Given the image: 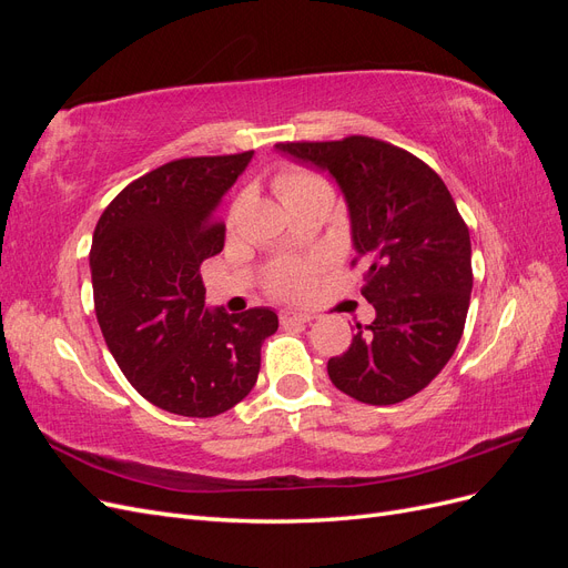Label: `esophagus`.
Masks as SVG:
<instances>
[{"label":"esophagus","mask_w":568,"mask_h":568,"mask_svg":"<svg viewBox=\"0 0 568 568\" xmlns=\"http://www.w3.org/2000/svg\"><path fill=\"white\" fill-rule=\"evenodd\" d=\"M313 317L307 313H298V311H284L282 313V324H305L311 322Z\"/></svg>","instance_id":"34e87169"}]
</instances>
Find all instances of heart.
Listing matches in <instances>:
<instances>
[{
  "instance_id": "obj_1",
  "label": "heart",
  "mask_w": 568,
  "mask_h": 568,
  "mask_svg": "<svg viewBox=\"0 0 568 568\" xmlns=\"http://www.w3.org/2000/svg\"><path fill=\"white\" fill-rule=\"evenodd\" d=\"M315 189H329L320 175L307 173V170H284L274 178V192L282 199L284 205H288L296 196L305 192H315ZM313 280L311 265H296V263H280L267 272V288L274 296L294 298L301 296Z\"/></svg>"
}]
</instances>
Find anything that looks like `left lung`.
Instances as JSON below:
<instances>
[{"mask_svg": "<svg viewBox=\"0 0 568 568\" xmlns=\"http://www.w3.org/2000/svg\"><path fill=\"white\" fill-rule=\"evenodd\" d=\"M274 149L326 170L348 203L355 263L372 324L329 359L332 384L367 405H395L448 365L471 296L469 227L443 180L409 151L374 136L282 142Z\"/></svg>", "mask_w": 568, "mask_h": 568, "instance_id": "left-lung-1", "label": "left lung"}]
</instances>
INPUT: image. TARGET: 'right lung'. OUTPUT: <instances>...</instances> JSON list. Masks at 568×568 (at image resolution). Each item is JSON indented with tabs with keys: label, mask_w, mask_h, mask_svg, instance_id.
Here are the masks:
<instances>
[{
	"label": "right lung",
	"mask_w": 568,
	"mask_h": 568,
	"mask_svg": "<svg viewBox=\"0 0 568 568\" xmlns=\"http://www.w3.org/2000/svg\"><path fill=\"white\" fill-rule=\"evenodd\" d=\"M253 151L170 161L130 182L101 213L90 270L94 311L136 393L182 417L242 403L261 372L270 307H205L201 263L225 246L217 205Z\"/></svg>",
	"instance_id": "1"
}]
</instances>
